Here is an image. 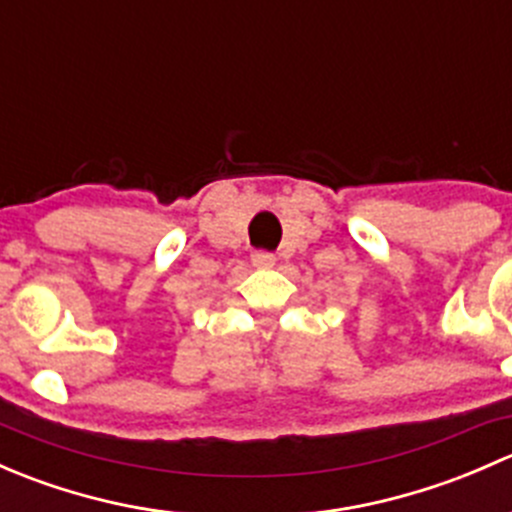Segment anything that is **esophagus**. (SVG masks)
Instances as JSON below:
<instances>
[{
  "mask_svg": "<svg viewBox=\"0 0 512 512\" xmlns=\"http://www.w3.org/2000/svg\"><path fill=\"white\" fill-rule=\"evenodd\" d=\"M275 262H277V257L272 255V252H265V250L252 252V265H255V267H262V270H267V267H272Z\"/></svg>",
  "mask_w": 512,
  "mask_h": 512,
  "instance_id": "34e87169",
  "label": "esophagus"
}]
</instances>
